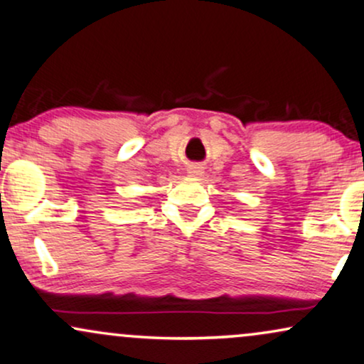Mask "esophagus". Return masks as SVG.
I'll use <instances>...</instances> for the list:
<instances>
[{"instance_id": "obj_1", "label": "esophagus", "mask_w": 364, "mask_h": 364, "mask_svg": "<svg viewBox=\"0 0 364 364\" xmlns=\"http://www.w3.org/2000/svg\"><path fill=\"white\" fill-rule=\"evenodd\" d=\"M188 174H190V176H195V178H201L203 176V168H201L200 164L188 166Z\"/></svg>"}]
</instances>
